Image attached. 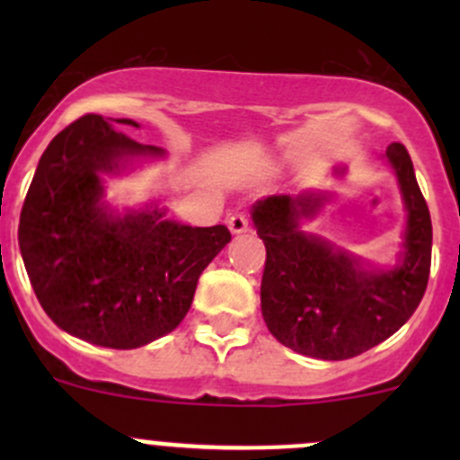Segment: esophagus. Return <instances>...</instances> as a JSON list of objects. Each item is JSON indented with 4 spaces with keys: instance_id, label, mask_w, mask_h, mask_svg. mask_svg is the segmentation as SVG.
I'll use <instances>...</instances> for the list:
<instances>
[{
    "instance_id": "1",
    "label": "esophagus",
    "mask_w": 460,
    "mask_h": 460,
    "mask_svg": "<svg viewBox=\"0 0 460 460\" xmlns=\"http://www.w3.org/2000/svg\"><path fill=\"white\" fill-rule=\"evenodd\" d=\"M226 226H229L231 234L238 235V234H244V231H249V220L244 213H231V216L226 217Z\"/></svg>"
}]
</instances>
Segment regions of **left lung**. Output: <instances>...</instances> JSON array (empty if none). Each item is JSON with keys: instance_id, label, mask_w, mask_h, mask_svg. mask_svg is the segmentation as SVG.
Wrapping results in <instances>:
<instances>
[{"instance_id": "1", "label": "left lung", "mask_w": 460, "mask_h": 460, "mask_svg": "<svg viewBox=\"0 0 460 460\" xmlns=\"http://www.w3.org/2000/svg\"><path fill=\"white\" fill-rule=\"evenodd\" d=\"M385 160L407 213L394 264L367 262L303 229V222L314 220L332 200V191L269 196L252 207L253 226L267 249L262 318L273 338L298 354L354 358L398 332L423 300L431 264L429 208L405 146L389 144Z\"/></svg>"}]
</instances>
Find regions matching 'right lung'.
<instances>
[{
    "label": "right lung",
    "mask_w": 460,
    "mask_h": 460,
    "mask_svg": "<svg viewBox=\"0 0 460 460\" xmlns=\"http://www.w3.org/2000/svg\"><path fill=\"white\" fill-rule=\"evenodd\" d=\"M84 115L40 157L20 217V252L37 300L59 329L91 345L136 349L166 336L191 309L198 278L231 240L225 225L189 226L148 202H106V175H122L164 148Z\"/></svg>",
    "instance_id": "right-lung-1"
}]
</instances>
